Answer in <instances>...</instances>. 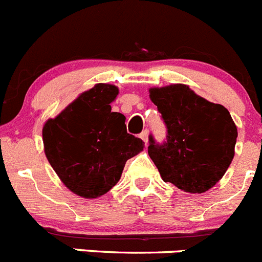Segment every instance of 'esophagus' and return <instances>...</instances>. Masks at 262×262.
<instances>
[{
    "mask_svg": "<svg viewBox=\"0 0 262 262\" xmlns=\"http://www.w3.org/2000/svg\"><path fill=\"white\" fill-rule=\"evenodd\" d=\"M147 136H148V132L147 130H143L142 133L140 134V137H141V138H142L143 142H145V143H147Z\"/></svg>",
    "mask_w": 262,
    "mask_h": 262,
    "instance_id": "obj_1",
    "label": "esophagus"
}]
</instances>
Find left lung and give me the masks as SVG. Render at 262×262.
<instances>
[{
    "label": "left lung",
    "mask_w": 262,
    "mask_h": 262,
    "mask_svg": "<svg viewBox=\"0 0 262 262\" xmlns=\"http://www.w3.org/2000/svg\"><path fill=\"white\" fill-rule=\"evenodd\" d=\"M148 93L167 126L162 145L148 137V155L163 181L188 193L213 188L235 155L237 129L230 112L187 84L152 87Z\"/></svg>",
    "instance_id": "left-lung-1"
}]
</instances>
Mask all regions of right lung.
I'll return each instance as SVG.
<instances>
[{"label":"right lung","mask_w":262,"mask_h":262,"mask_svg":"<svg viewBox=\"0 0 262 262\" xmlns=\"http://www.w3.org/2000/svg\"><path fill=\"white\" fill-rule=\"evenodd\" d=\"M119 89L98 83L43 126L47 159L65 185L84 199L105 194L143 141L126 132L125 116L112 112Z\"/></svg>","instance_id":"1"}]
</instances>
